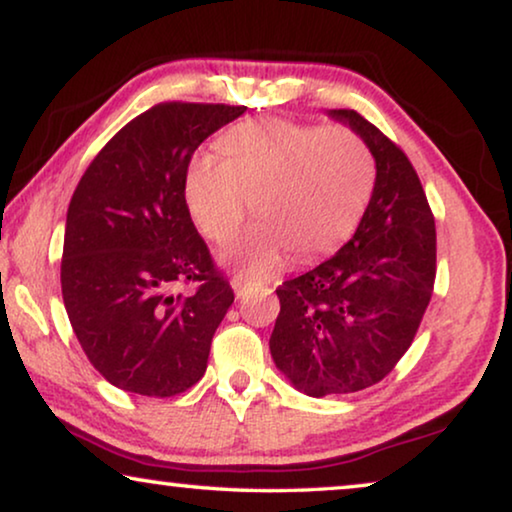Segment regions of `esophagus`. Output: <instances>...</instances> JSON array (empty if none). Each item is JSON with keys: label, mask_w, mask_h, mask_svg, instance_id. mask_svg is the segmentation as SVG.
Returning a JSON list of instances; mask_svg holds the SVG:
<instances>
[{"label": "esophagus", "mask_w": 512, "mask_h": 512, "mask_svg": "<svg viewBox=\"0 0 512 512\" xmlns=\"http://www.w3.org/2000/svg\"><path fill=\"white\" fill-rule=\"evenodd\" d=\"M232 287H234V294L241 299L243 292H246V287H248V280L243 278V276H236V278L232 280Z\"/></svg>", "instance_id": "esophagus-1"}]
</instances>
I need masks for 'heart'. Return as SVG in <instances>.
Wrapping results in <instances>:
<instances>
[{
  "instance_id": "heart-1",
  "label": "heart",
  "mask_w": 512,
  "mask_h": 512,
  "mask_svg": "<svg viewBox=\"0 0 512 512\" xmlns=\"http://www.w3.org/2000/svg\"><path fill=\"white\" fill-rule=\"evenodd\" d=\"M218 154L220 160L193 158L186 204L197 230L227 246L255 202L262 223L230 253L243 278H269L292 250L299 259L333 253L354 234L375 193V154L347 126L250 119L220 137Z\"/></svg>"
}]
</instances>
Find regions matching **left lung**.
I'll return each mask as SVG.
<instances>
[{
    "label": "left lung",
    "instance_id": "obj_1",
    "mask_svg": "<svg viewBox=\"0 0 512 512\" xmlns=\"http://www.w3.org/2000/svg\"><path fill=\"white\" fill-rule=\"evenodd\" d=\"M331 114L368 140L377 181L352 239L276 289L271 356L312 398L379 384L414 342L437 278L434 213L411 160L356 110Z\"/></svg>",
    "mask_w": 512,
    "mask_h": 512
}]
</instances>
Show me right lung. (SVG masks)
<instances>
[{
  "label": "right lung",
  "instance_id": "obj_1",
  "mask_svg": "<svg viewBox=\"0 0 512 512\" xmlns=\"http://www.w3.org/2000/svg\"><path fill=\"white\" fill-rule=\"evenodd\" d=\"M246 105L158 103L98 151L66 213L61 296L89 363L121 391L186 393L234 292L186 204L195 149ZM194 285L188 295L177 286Z\"/></svg>",
  "mask_w": 512,
  "mask_h": 512
}]
</instances>
